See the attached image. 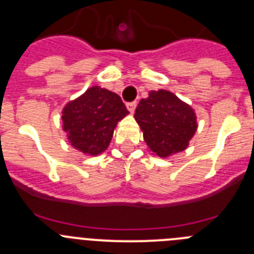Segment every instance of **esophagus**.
I'll list each match as a JSON object with an SVG mask.
<instances>
[{
    "instance_id": "esophagus-1",
    "label": "esophagus",
    "mask_w": 254,
    "mask_h": 254,
    "mask_svg": "<svg viewBox=\"0 0 254 254\" xmlns=\"http://www.w3.org/2000/svg\"><path fill=\"white\" fill-rule=\"evenodd\" d=\"M136 107H137L136 102H131V103H127V109H128L131 113H133L134 109H136Z\"/></svg>"
}]
</instances>
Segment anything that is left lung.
<instances>
[{
    "label": "left lung",
    "instance_id": "1",
    "mask_svg": "<svg viewBox=\"0 0 254 254\" xmlns=\"http://www.w3.org/2000/svg\"><path fill=\"white\" fill-rule=\"evenodd\" d=\"M134 120L153 155L169 157L188 148L197 129L194 109L169 90H151L139 101Z\"/></svg>",
    "mask_w": 254,
    "mask_h": 254
}]
</instances>
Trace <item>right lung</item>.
Returning a JSON list of instances; mask_svg holds the SVG:
<instances>
[{
  "mask_svg": "<svg viewBox=\"0 0 254 254\" xmlns=\"http://www.w3.org/2000/svg\"><path fill=\"white\" fill-rule=\"evenodd\" d=\"M63 129L69 142L84 155L107 150L117 123L128 115L118 94L94 85L63 109Z\"/></svg>",
  "mask_w": 254,
  "mask_h": 254,
  "instance_id": "obj_1",
  "label": "right lung"
}]
</instances>
